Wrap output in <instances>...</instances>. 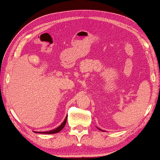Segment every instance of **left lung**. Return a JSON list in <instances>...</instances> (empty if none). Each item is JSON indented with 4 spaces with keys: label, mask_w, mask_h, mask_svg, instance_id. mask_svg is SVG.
I'll return each mask as SVG.
<instances>
[{
    "label": "left lung",
    "mask_w": 160,
    "mask_h": 160,
    "mask_svg": "<svg viewBox=\"0 0 160 160\" xmlns=\"http://www.w3.org/2000/svg\"><path fill=\"white\" fill-rule=\"evenodd\" d=\"M97 128H98V127H97ZM98 129H99V130H101V131H102V132H104V131H103V130H102V129H99V128H98Z\"/></svg>",
    "instance_id": "left-lung-1"
}]
</instances>
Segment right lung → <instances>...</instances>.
Here are the masks:
<instances>
[{
	"label": "right lung",
	"mask_w": 160,
	"mask_h": 160,
	"mask_svg": "<svg viewBox=\"0 0 160 160\" xmlns=\"http://www.w3.org/2000/svg\"><path fill=\"white\" fill-rule=\"evenodd\" d=\"M67 117H68V115L66 117V118L64 119V121L61 123V124L59 127H58L57 128L52 129V130H50V131H48V132H35V133H38V134H49L58 133V132L61 131V130L63 129V127H64V126L66 125V120H67Z\"/></svg>",
	"instance_id": "1"
}]
</instances>
